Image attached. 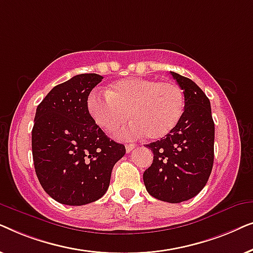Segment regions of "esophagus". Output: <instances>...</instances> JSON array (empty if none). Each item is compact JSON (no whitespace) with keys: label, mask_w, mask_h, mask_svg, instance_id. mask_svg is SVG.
<instances>
[{"label":"esophagus","mask_w":253,"mask_h":253,"mask_svg":"<svg viewBox=\"0 0 253 253\" xmlns=\"http://www.w3.org/2000/svg\"><path fill=\"white\" fill-rule=\"evenodd\" d=\"M134 147H136V145H134V144H126V150L127 153L132 151Z\"/></svg>","instance_id":"34e87169"}]
</instances>
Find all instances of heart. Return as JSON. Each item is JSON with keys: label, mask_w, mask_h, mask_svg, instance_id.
<instances>
[{"label": "heart", "mask_w": 253, "mask_h": 253, "mask_svg": "<svg viewBox=\"0 0 253 253\" xmlns=\"http://www.w3.org/2000/svg\"><path fill=\"white\" fill-rule=\"evenodd\" d=\"M89 115L106 132H114L129 119L133 121L119 132L123 139L146 134L161 139L177 126L184 113V95L172 82L129 77L114 83L106 94L93 93L87 100Z\"/></svg>", "instance_id": "b5f03b06"}]
</instances>
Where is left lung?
I'll use <instances>...</instances> for the list:
<instances>
[{"instance_id": "8db88e82", "label": "left lung", "mask_w": 253, "mask_h": 253, "mask_svg": "<svg viewBox=\"0 0 253 253\" xmlns=\"http://www.w3.org/2000/svg\"><path fill=\"white\" fill-rule=\"evenodd\" d=\"M170 74L183 89L184 113L170 133L146 145L154 157L143 178L152 197L177 204L198 195L209 181L214 161V122L202 88L191 79Z\"/></svg>"}]
</instances>
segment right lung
Segmentation results:
<instances>
[{"mask_svg":"<svg viewBox=\"0 0 253 253\" xmlns=\"http://www.w3.org/2000/svg\"><path fill=\"white\" fill-rule=\"evenodd\" d=\"M103 79L82 74L55 86L38 106L32 129L34 168L56 202L81 206L108 190L114 165L126 154L89 115V93Z\"/></svg>","mask_w":253,"mask_h":253,"instance_id":"1","label":"right lung"}]
</instances>
